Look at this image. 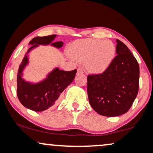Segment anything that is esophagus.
<instances>
[{"mask_svg": "<svg viewBox=\"0 0 153 153\" xmlns=\"http://www.w3.org/2000/svg\"><path fill=\"white\" fill-rule=\"evenodd\" d=\"M83 73H84L83 70L81 69V68H78V71H77V73H78V74H82Z\"/></svg>", "mask_w": 153, "mask_h": 153, "instance_id": "34e87169", "label": "esophagus"}]
</instances>
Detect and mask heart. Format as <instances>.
I'll return each instance as SVG.
<instances>
[{
  "mask_svg": "<svg viewBox=\"0 0 153 153\" xmlns=\"http://www.w3.org/2000/svg\"><path fill=\"white\" fill-rule=\"evenodd\" d=\"M71 57L83 62L93 73H102L111 65L116 54V47L110 40L85 39L75 41L68 50Z\"/></svg>",
  "mask_w": 153,
  "mask_h": 153,
  "instance_id": "obj_1",
  "label": "heart"
}]
</instances>
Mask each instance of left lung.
Here are the masks:
<instances>
[{"label": "left lung", "mask_w": 153, "mask_h": 153, "mask_svg": "<svg viewBox=\"0 0 153 153\" xmlns=\"http://www.w3.org/2000/svg\"><path fill=\"white\" fill-rule=\"evenodd\" d=\"M117 55L101 74L88 76L89 103L100 115L117 117L127 113L139 89L140 67L131 51L117 39Z\"/></svg>", "instance_id": "left-lung-1"}]
</instances>
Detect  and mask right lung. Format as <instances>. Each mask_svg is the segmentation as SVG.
<instances>
[{
  "label": "right lung",
  "instance_id": "right-lung-1",
  "mask_svg": "<svg viewBox=\"0 0 153 153\" xmlns=\"http://www.w3.org/2000/svg\"><path fill=\"white\" fill-rule=\"evenodd\" d=\"M57 35L37 36L31 40L32 45L25 54V57L20 64L17 75V96L24 106L34 111H43L53 106L58 101L62 91L74 80L77 70L72 71H60L56 68L47 75L42 81L32 83L23 78V72L29 64L28 54L39 45H48L56 48L63 46L62 42L52 43Z\"/></svg>",
  "mask_w": 153,
  "mask_h": 153
}]
</instances>
